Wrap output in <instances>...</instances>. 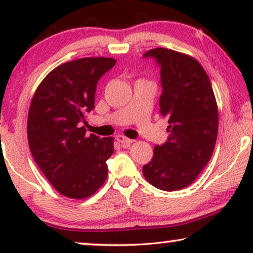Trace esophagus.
<instances>
[{
    "instance_id": "1",
    "label": "esophagus",
    "mask_w": 253,
    "mask_h": 253,
    "mask_svg": "<svg viewBox=\"0 0 253 253\" xmlns=\"http://www.w3.org/2000/svg\"><path fill=\"white\" fill-rule=\"evenodd\" d=\"M116 140L119 141V143H121L123 145V146H127V145H130L131 143H132V139H130V138H126L122 136V134H119V136L116 137Z\"/></svg>"
}]
</instances>
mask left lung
I'll use <instances>...</instances> for the list:
<instances>
[{"instance_id":"8db88e82","label":"left lung","mask_w":253,"mask_h":253,"mask_svg":"<svg viewBox=\"0 0 253 253\" xmlns=\"http://www.w3.org/2000/svg\"><path fill=\"white\" fill-rule=\"evenodd\" d=\"M160 65V114L168 120V140L154 146L143 167L148 183L164 191L191 184L209 164L215 146L219 113L211 81L196 58L167 48L144 54Z\"/></svg>"}]
</instances>
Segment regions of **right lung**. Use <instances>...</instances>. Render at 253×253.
Instances as JSON below:
<instances>
[{"mask_svg":"<svg viewBox=\"0 0 253 253\" xmlns=\"http://www.w3.org/2000/svg\"><path fill=\"white\" fill-rule=\"evenodd\" d=\"M116 60L84 57L51 70L38 86L27 117V139L37 165L55 190L85 199L105 183L114 138L81 126L94 108L96 84Z\"/></svg>","mask_w":253,"mask_h":253,"instance_id":"right-lung-1","label":"right lung"}]
</instances>
